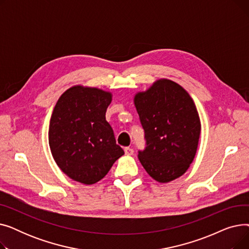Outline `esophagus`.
<instances>
[{
    "mask_svg": "<svg viewBox=\"0 0 249 249\" xmlns=\"http://www.w3.org/2000/svg\"><path fill=\"white\" fill-rule=\"evenodd\" d=\"M124 151H125V154L126 155H132L134 150L131 148V147H125L124 148Z\"/></svg>",
    "mask_w": 249,
    "mask_h": 249,
    "instance_id": "esophagus-1",
    "label": "esophagus"
}]
</instances>
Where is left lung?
Returning a JSON list of instances; mask_svg holds the SVG:
<instances>
[{
	"instance_id": "obj_1",
	"label": "left lung",
	"mask_w": 249,
	"mask_h": 249,
	"mask_svg": "<svg viewBox=\"0 0 249 249\" xmlns=\"http://www.w3.org/2000/svg\"><path fill=\"white\" fill-rule=\"evenodd\" d=\"M134 105L146 140L138 151L142 166L160 182L179 178L194 160L201 133L193 99L178 84L162 78L137 93Z\"/></svg>"
}]
</instances>
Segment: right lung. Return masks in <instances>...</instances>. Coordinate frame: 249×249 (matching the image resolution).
<instances>
[{"mask_svg": "<svg viewBox=\"0 0 249 249\" xmlns=\"http://www.w3.org/2000/svg\"><path fill=\"white\" fill-rule=\"evenodd\" d=\"M112 94L74 86L58 99L52 112L48 140L52 156L71 179L93 185L124 154L106 121Z\"/></svg>", "mask_w": 249, "mask_h": 249, "instance_id": "right-lung-1", "label": "right lung"}]
</instances>
